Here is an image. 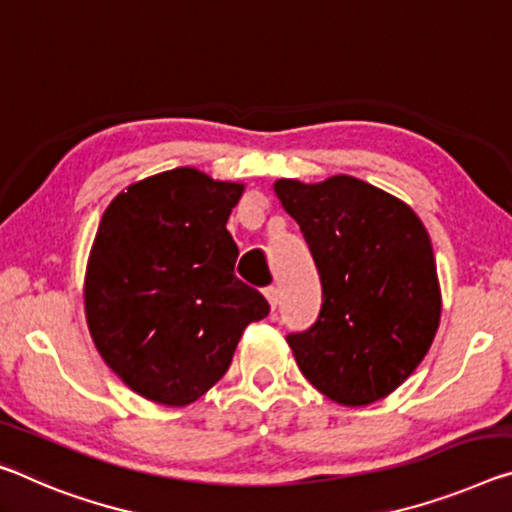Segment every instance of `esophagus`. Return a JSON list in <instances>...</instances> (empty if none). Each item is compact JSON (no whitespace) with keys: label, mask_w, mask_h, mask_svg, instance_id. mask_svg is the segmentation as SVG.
Here are the masks:
<instances>
[{"label":"esophagus","mask_w":512,"mask_h":512,"mask_svg":"<svg viewBox=\"0 0 512 512\" xmlns=\"http://www.w3.org/2000/svg\"><path fill=\"white\" fill-rule=\"evenodd\" d=\"M264 296H266V300H269L271 310L275 312V307H278V300H280V291L275 287H269V289H264Z\"/></svg>","instance_id":"1"}]
</instances>
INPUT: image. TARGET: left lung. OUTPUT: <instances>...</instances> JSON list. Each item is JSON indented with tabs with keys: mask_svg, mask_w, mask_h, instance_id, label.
I'll use <instances>...</instances> for the list:
<instances>
[{
	"mask_svg": "<svg viewBox=\"0 0 512 512\" xmlns=\"http://www.w3.org/2000/svg\"><path fill=\"white\" fill-rule=\"evenodd\" d=\"M321 275L314 326L287 344L303 376L348 408L403 385L431 348L442 316L433 243L415 209L353 175L273 182Z\"/></svg>",
	"mask_w": 512,
	"mask_h": 512,
	"instance_id": "obj_1",
	"label": "left lung"
}]
</instances>
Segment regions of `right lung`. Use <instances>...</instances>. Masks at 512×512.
Returning a JSON list of instances; mask_svg holds the SVG:
<instances>
[{"label": "right lung", "mask_w": 512, "mask_h": 512, "mask_svg": "<svg viewBox=\"0 0 512 512\" xmlns=\"http://www.w3.org/2000/svg\"><path fill=\"white\" fill-rule=\"evenodd\" d=\"M246 184L182 166L129 184L104 209L84 275V314L107 367L170 408L221 380L269 303L234 278L225 230Z\"/></svg>", "instance_id": "1"}]
</instances>
